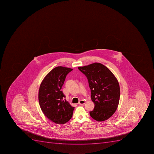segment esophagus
Returning a JSON list of instances; mask_svg holds the SVG:
<instances>
[{"instance_id": "1", "label": "esophagus", "mask_w": 154, "mask_h": 154, "mask_svg": "<svg viewBox=\"0 0 154 154\" xmlns=\"http://www.w3.org/2000/svg\"><path fill=\"white\" fill-rule=\"evenodd\" d=\"M85 103V101L84 100H81L79 101V102L78 104L79 105H83Z\"/></svg>"}]
</instances>
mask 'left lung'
Wrapping results in <instances>:
<instances>
[{
  "label": "left lung",
  "instance_id": "left-lung-1",
  "mask_svg": "<svg viewBox=\"0 0 154 154\" xmlns=\"http://www.w3.org/2000/svg\"><path fill=\"white\" fill-rule=\"evenodd\" d=\"M88 79L91 99L94 104L90 115L94 120L103 122L115 113L120 98V87L117 79L107 67L100 63L79 67Z\"/></svg>",
  "mask_w": 154,
  "mask_h": 154
}]
</instances>
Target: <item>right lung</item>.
Returning a JSON list of instances; mask_svg holds the SVG:
<instances>
[{
  "label": "right lung",
  "instance_id": "right-lung-1",
  "mask_svg": "<svg viewBox=\"0 0 154 154\" xmlns=\"http://www.w3.org/2000/svg\"><path fill=\"white\" fill-rule=\"evenodd\" d=\"M72 69L58 66L48 73L40 84L39 103L43 114L56 124H63L72 117L75 107L65 100L61 88L66 75Z\"/></svg>",
  "mask_w": 154,
  "mask_h": 154
}]
</instances>
